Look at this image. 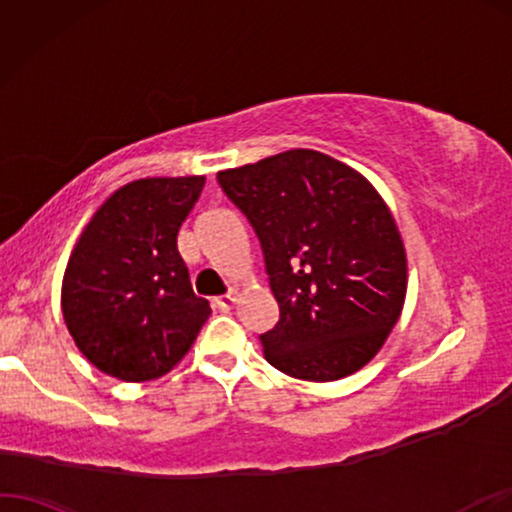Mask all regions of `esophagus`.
<instances>
[{
	"instance_id": "1",
	"label": "esophagus",
	"mask_w": 512,
	"mask_h": 512,
	"mask_svg": "<svg viewBox=\"0 0 512 512\" xmlns=\"http://www.w3.org/2000/svg\"><path fill=\"white\" fill-rule=\"evenodd\" d=\"M238 299H241V292H238V290H229L227 295L217 297L215 302H217V306H220L222 311H229V309H234V304L238 302Z\"/></svg>"
}]
</instances>
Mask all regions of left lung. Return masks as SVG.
<instances>
[{
  "label": "left lung",
  "mask_w": 512,
  "mask_h": 512,
  "mask_svg": "<svg viewBox=\"0 0 512 512\" xmlns=\"http://www.w3.org/2000/svg\"><path fill=\"white\" fill-rule=\"evenodd\" d=\"M260 236L281 309L264 358L304 381H335L377 356L403 313L407 252L365 175L316 149L217 173Z\"/></svg>",
  "instance_id": "left-lung-1"
}]
</instances>
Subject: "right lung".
<instances>
[{
  "mask_svg": "<svg viewBox=\"0 0 512 512\" xmlns=\"http://www.w3.org/2000/svg\"><path fill=\"white\" fill-rule=\"evenodd\" d=\"M206 175L142 177L119 187L70 252L60 309L91 365L109 377L159 379L187 356L210 316L177 252Z\"/></svg>",
  "mask_w": 512,
  "mask_h": 512,
  "instance_id": "obj_1",
  "label": "right lung"
}]
</instances>
